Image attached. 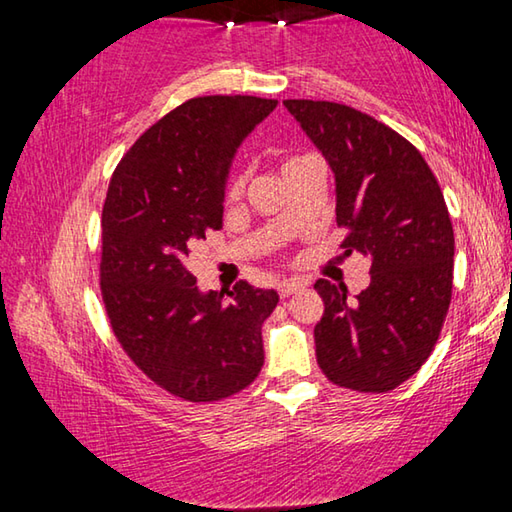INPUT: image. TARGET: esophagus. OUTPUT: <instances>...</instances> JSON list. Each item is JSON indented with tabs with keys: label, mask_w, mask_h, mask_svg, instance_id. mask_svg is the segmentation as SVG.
<instances>
[{
	"label": "esophagus",
	"mask_w": 512,
	"mask_h": 512,
	"mask_svg": "<svg viewBox=\"0 0 512 512\" xmlns=\"http://www.w3.org/2000/svg\"><path fill=\"white\" fill-rule=\"evenodd\" d=\"M302 289H305V284H302V282L287 280V282H282L280 287H277V293H280V298H289V296H293V293H298Z\"/></svg>",
	"instance_id": "obj_1"
}]
</instances>
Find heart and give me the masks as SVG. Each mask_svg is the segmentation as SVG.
<instances>
[{
	"mask_svg": "<svg viewBox=\"0 0 512 512\" xmlns=\"http://www.w3.org/2000/svg\"><path fill=\"white\" fill-rule=\"evenodd\" d=\"M307 160H311V155H289V158H284L280 162L282 176L289 178L291 173L296 171V169H300ZM246 183H248V171L246 169H237L230 176V180H228V189H225V194H228V198H239L241 194H244Z\"/></svg>",
	"mask_w": 512,
	"mask_h": 512,
	"instance_id": "heart-1",
	"label": "heart"
}]
</instances>
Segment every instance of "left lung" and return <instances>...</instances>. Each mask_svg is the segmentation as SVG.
Returning <instances> with one entry per match:
<instances>
[{
    "instance_id": "8db88e82",
    "label": "left lung",
    "mask_w": 512,
    "mask_h": 512,
    "mask_svg": "<svg viewBox=\"0 0 512 512\" xmlns=\"http://www.w3.org/2000/svg\"><path fill=\"white\" fill-rule=\"evenodd\" d=\"M284 106L323 151L336 178V223L345 255H370V284L318 280L323 318L316 359L332 384L388 393L436 348L454 287V230L445 196L422 153L366 112L334 101Z\"/></svg>"
}]
</instances>
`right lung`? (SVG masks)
I'll use <instances>...</instances> for the list:
<instances>
[{"instance_id": "1", "label": "right lung", "mask_w": 512, "mask_h": 512, "mask_svg": "<svg viewBox=\"0 0 512 512\" xmlns=\"http://www.w3.org/2000/svg\"><path fill=\"white\" fill-rule=\"evenodd\" d=\"M277 106L259 97H196L146 131L112 173L101 214V298L131 361L185 402H219L264 366L262 325L277 293L239 280L201 293L187 257L219 230L223 187L244 137Z\"/></svg>"}]
</instances>
